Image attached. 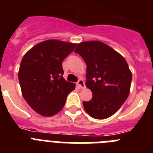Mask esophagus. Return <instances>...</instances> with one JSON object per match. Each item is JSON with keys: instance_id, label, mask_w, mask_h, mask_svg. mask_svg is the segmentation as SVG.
Listing matches in <instances>:
<instances>
[{"instance_id": "34e87169", "label": "esophagus", "mask_w": 153, "mask_h": 153, "mask_svg": "<svg viewBox=\"0 0 153 153\" xmlns=\"http://www.w3.org/2000/svg\"><path fill=\"white\" fill-rule=\"evenodd\" d=\"M77 85H78V86H79L80 88H85V85L84 81H83L82 79H80V80H79V82H77Z\"/></svg>"}]
</instances>
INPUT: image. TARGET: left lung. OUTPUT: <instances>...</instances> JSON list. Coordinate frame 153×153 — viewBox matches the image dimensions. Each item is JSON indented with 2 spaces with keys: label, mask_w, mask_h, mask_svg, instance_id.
Instances as JSON below:
<instances>
[{
  "label": "left lung",
  "mask_w": 153,
  "mask_h": 153,
  "mask_svg": "<svg viewBox=\"0 0 153 153\" xmlns=\"http://www.w3.org/2000/svg\"><path fill=\"white\" fill-rule=\"evenodd\" d=\"M86 64L85 85L92 92L83 101L85 110L99 120L111 117L125 102L130 92L132 74L123 56L100 41H86L74 50Z\"/></svg>",
  "instance_id": "1"
}]
</instances>
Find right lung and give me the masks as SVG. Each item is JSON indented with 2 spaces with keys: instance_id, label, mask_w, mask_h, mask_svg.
Returning <instances> with one entry per match:
<instances>
[{
  "instance_id": "right-lung-1",
  "label": "right lung",
  "mask_w": 153,
  "mask_h": 153,
  "mask_svg": "<svg viewBox=\"0 0 153 153\" xmlns=\"http://www.w3.org/2000/svg\"><path fill=\"white\" fill-rule=\"evenodd\" d=\"M76 43L48 39L33 47L24 55L19 71L22 96L34 111L44 117L60 112L75 85L64 78L62 61Z\"/></svg>"
}]
</instances>
